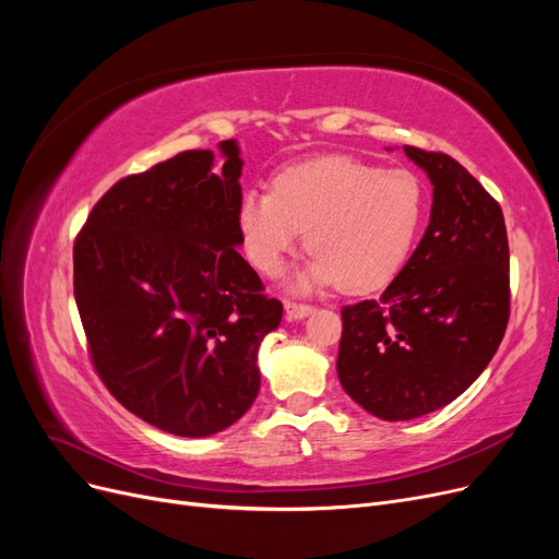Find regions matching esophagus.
<instances>
[{
	"label": "esophagus",
	"instance_id": "34e87169",
	"mask_svg": "<svg viewBox=\"0 0 559 559\" xmlns=\"http://www.w3.org/2000/svg\"><path fill=\"white\" fill-rule=\"evenodd\" d=\"M284 310L289 319H302L312 312V306H308V302H298V300H284Z\"/></svg>",
	"mask_w": 559,
	"mask_h": 559
}]
</instances>
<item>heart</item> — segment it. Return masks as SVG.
I'll list each match as a JSON object with an SVG mask.
<instances>
[{"label":"heart","instance_id":"obj_1","mask_svg":"<svg viewBox=\"0 0 559 559\" xmlns=\"http://www.w3.org/2000/svg\"><path fill=\"white\" fill-rule=\"evenodd\" d=\"M425 207V186L413 173L324 156L284 167L273 191H247L240 230L265 275L280 273L308 230L314 253L300 286L337 282L347 294H366L408 261Z\"/></svg>","mask_w":559,"mask_h":559}]
</instances>
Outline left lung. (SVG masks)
Wrapping results in <instances>:
<instances>
[{"instance_id":"obj_1","label":"left lung","mask_w":559,"mask_h":559,"mask_svg":"<svg viewBox=\"0 0 559 559\" xmlns=\"http://www.w3.org/2000/svg\"><path fill=\"white\" fill-rule=\"evenodd\" d=\"M433 183L431 218L380 298L345 306L337 378L364 411L401 421L443 408L497 354L511 317L499 202L441 151L403 146Z\"/></svg>"}]
</instances>
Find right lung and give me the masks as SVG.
<instances>
[{
  "label": "right lung",
  "instance_id": "1",
  "mask_svg": "<svg viewBox=\"0 0 559 559\" xmlns=\"http://www.w3.org/2000/svg\"><path fill=\"white\" fill-rule=\"evenodd\" d=\"M181 151L95 202L74 240V298L95 373L132 415L200 438L257 401V352L282 302L240 253V148Z\"/></svg>",
  "mask_w": 559,
  "mask_h": 559
}]
</instances>
